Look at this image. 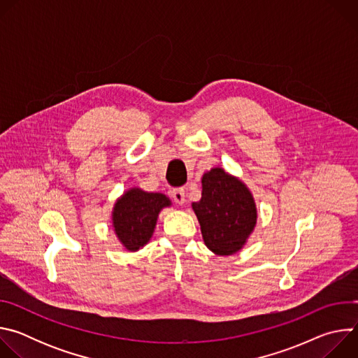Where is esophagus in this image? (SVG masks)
Masks as SVG:
<instances>
[{"mask_svg":"<svg viewBox=\"0 0 358 358\" xmlns=\"http://www.w3.org/2000/svg\"><path fill=\"white\" fill-rule=\"evenodd\" d=\"M171 196H173V199H174L177 203H180V206H182V203L185 202V191H184V188H174V189L171 191Z\"/></svg>","mask_w":358,"mask_h":358,"instance_id":"esophagus-1","label":"esophagus"}]
</instances>
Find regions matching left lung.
<instances>
[{
	"mask_svg": "<svg viewBox=\"0 0 358 358\" xmlns=\"http://www.w3.org/2000/svg\"><path fill=\"white\" fill-rule=\"evenodd\" d=\"M202 192L192 210L201 225L203 243L221 257L243 248L258 220L249 188L224 169L215 167L201 178Z\"/></svg>",
	"mask_w": 358,
	"mask_h": 358,
	"instance_id": "8db88e82",
	"label": "left lung"
}]
</instances>
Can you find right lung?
Returning <instances> with one entry per match:
<instances>
[{"label":"right lung","mask_w":358,"mask_h":358,"mask_svg":"<svg viewBox=\"0 0 358 358\" xmlns=\"http://www.w3.org/2000/svg\"><path fill=\"white\" fill-rule=\"evenodd\" d=\"M171 201L162 192L127 189L115 203L112 221L117 239L130 252L143 248L155 232L159 214Z\"/></svg>","instance_id":"obj_1"}]
</instances>
